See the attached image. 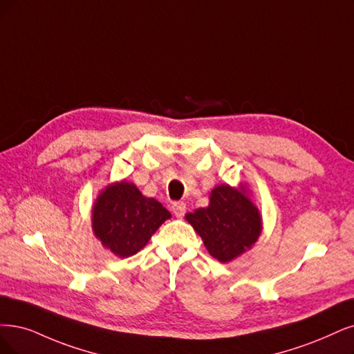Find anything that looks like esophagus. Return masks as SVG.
<instances>
[{
    "label": "esophagus",
    "instance_id": "obj_1",
    "mask_svg": "<svg viewBox=\"0 0 354 354\" xmlns=\"http://www.w3.org/2000/svg\"><path fill=\"white\" fill-rule=\"evenodd\" d=\"M172 212L176 217H184L185 216V212H187V205L184 203H174L172 205Z\"/></svg>",
    "mask_w": 354,
    "mask_h": 354
}]
</instances>
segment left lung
<instances>
[{
    "label": "left lung",
    "instance_id": "left-lung-1",
    "mask_svg": "<svg viewBox=\"0 0 354 354\" xmlns=\"http://www.w3.org/2000/svg\"><path fill=\"white\" fill-rule=\"evenodd\" d=\"M185 218L201 236L208 254L220 263H230L250 251L263 232V217L245 184L214 187L210 204Z\"/></svg>",
    "mask_w": 354,
    "mask_h": 354
}]
</instances>
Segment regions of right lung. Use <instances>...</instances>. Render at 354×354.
<instances>
[{"instance_id": "right-lung-1", "label": "right lung", "mask_w": 354, "mask_h": 354, "mask_svg": "<svg viewBox=\"0 0 354 354\" xmlns=\"http://www.w3.org/2000/svg\"><path fill=\"white\" fill-rule=\"evenodd\" d=\"M170 217L159 201L142 195L136 184L124 179L99 192L91 207V230L113 255L128 258L142 250Z\"/></svg>"}]
</instances>
